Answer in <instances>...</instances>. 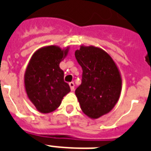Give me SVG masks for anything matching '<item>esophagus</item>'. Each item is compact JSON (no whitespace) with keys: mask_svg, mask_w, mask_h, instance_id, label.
Segmentation results:
<instances>
[{"mask_svg":"<svg viewBox=\"0 0 151 151\" xmlns=\"http://www.w3.org/2000/svg\"><path fill=\"white\" fill-rule=\"evenodd\" d=\"M69 87H70V90L73 91L74 90V83H73V82H69Z\"/></svg>","mask_w":151,"mask_h":151,"instance_id":"obj_1","label":"esophagus"}]
</instances>
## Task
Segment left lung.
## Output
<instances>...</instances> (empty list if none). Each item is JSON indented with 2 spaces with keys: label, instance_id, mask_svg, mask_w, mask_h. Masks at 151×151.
Here are the masks:
<instances>
[{
  "label": "left lung",
  "instance_id": "1",
  "mask_svg": "<svg viewBox=\"0 0 151 151\" xmlns=\"http://www.w3.org/2000/svg\"><path fill=\"white\" fill-rule=\"evenodd\" d=\"M75 57L82 69V83L75 95L83 113L98 119L111 111L119 100L120 70L110 55L98 47L81 45Z\"/></svg>",
  "mask_w": 151,
  "mask_h": 151
}]
</instances>
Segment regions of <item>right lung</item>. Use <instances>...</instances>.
<instances>
[{"label": "right lung", "mask_w": 151, "mask_h": 151, "mask_svg": "<svg viewBox=\"0 0 151 151\" xmlns=\"http://www.w3.org/2000/svg\"><path fill=\"white\" fill-rule=\"evenodd\" d=\"M69 47L56 45L40 47L28 63L24 74V86L28 99L41 113H50L59 108L64 96L69 91L64 81L60 63L69 53Z\"/></svg>", "instance_id": "obj_1"}]
</instances>
